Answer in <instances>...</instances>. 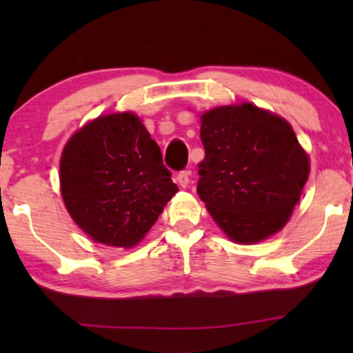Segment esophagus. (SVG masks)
Wrapping results in <instances>:
<instances>
[{
    "label": "esophagus",
    "instance_id": "34e87169",
    "mask_svg": "<svg viewBox=\"0 0 353 353\" xmlns=\"http://www.w3.org/2000/svg\"><path fill=\"white\" fill-rule=\"evenodd\" d=\"M190 178H191V172L190 170H181L178 172L176 175V180H178V185L186 188L188 185H190Z\"/></svg>",
    "mask_w": 353,
    "mask_h": 353
}]
</instances>
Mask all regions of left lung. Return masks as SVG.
<instances>
[{
	"label": "left lung",
	"instance_id": "obj_1",
	"mask_svg": "<svg viewBox=\"0 0 353 353\" xmlns=\"http://www.w3.org/2000/svg\"><path fill=\"white\" fill-rule=\"evenodd\" d=\"M201 122L197 192L214 220L234 243L281 230L310 172L291 125L252 104L212 109Z\"/></svg>",
	"mask_w": 353,
	"mask_h": 353
}]
</instances>
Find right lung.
<instances>
[{
	"mask_svg": "<svg viewBox=\"0 0 353 353\" xmlns=\"http://www.w3.org/2000/svg\"><path fill=\"white\" fill-rule=\"evenodd\" d=\"M61 191L86 234L132 248L156 223L178 186L141 120L125 112L98 117L70 138L61 157Z\"/></svg>",
	"mask_w": 353,
	"mask_h": 353,
	"instance_id": "obj_1",
	"label": "right lung"
}]
</instances>
